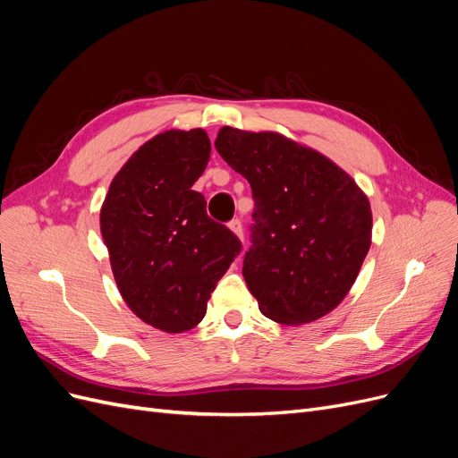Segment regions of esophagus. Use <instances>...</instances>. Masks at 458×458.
<instances>
[{"label": "esophagus", "mask_w": 458, "mask_h": 458, "mask_svg": "<svg viewBox=\"0 0 458 458\" xmlns=\"http://www.w3.org/2000/svg\"><path fill=\"white\" fill-rule=\"evenodd\" d=\"M229 229L237 234V237H242V221L241 219H233L229 221Z\"/></svg>", "instance_id": "obj_1"}]
</instances>
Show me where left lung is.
Segmentation results:
<instances>
[{
	"mask_svg": "<svg viewBox=\"0 0 458 458\" xmlns=\"http://www.w3.org/2000/svg\"><path fill=\"white\" fill-rule=\"evenodd\" d=\"M216 148L252 187V246L242 275L259 311L281 325H303L335 310L370 248L365 192L321 152L281 133L225 126Z\"/></svg>",
	"mask_w": 458,
	"mask_h": 458,
	"instance_id": "left-lung-1",
	"label": "left lung"
}]
</instances>
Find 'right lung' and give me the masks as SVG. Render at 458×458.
<instances>
[{
    "instance_id": "obj_1",
    "label": "right lung",
    "mask_w": 458,
    "mask_h": 458,
    "mask_svg": "<svg viewBox=\"0 0 458 458\" xmlns=\"http://www.w3.org/2000/svg\"><path fill=\"white\" fill-rule=\"evenodd\" d=\"M204 130H170L147 141L108 187L101 234L128 308L164 332L195 328L242 244L206 214L192 191L210 160Z\"/></svg>"
}]
</instances>
